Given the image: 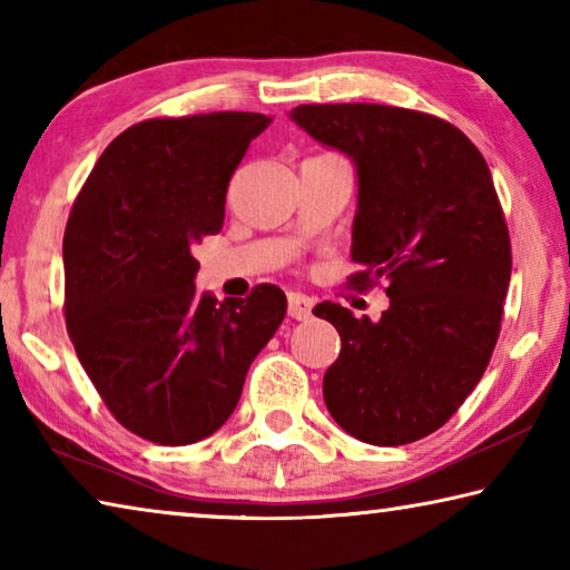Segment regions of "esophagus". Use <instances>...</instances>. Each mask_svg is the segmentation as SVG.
I'll use <instances>...</instances> for the list:
<instances>
[{"label":"esophagus","instance_id":"esophagus-1","mask_svg":"<svg viewBox=\"0 0 570 570\" xmlns=\"http://www.w3.org/2000/svg\"><path fill=\"white\" fill-rule=\"evenodd\" d=\"M312 306H314V302L308 296L298 294V292L288 294V316H292V320L306 322L308 316H312Z\"/></svg>","mask_w":570,"mask_h":570}]
</instances>
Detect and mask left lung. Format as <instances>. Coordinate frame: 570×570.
Masks as SVG:
<instances>
[{
    "instance_id": "8db88e82",
    "label": "left lung",
    "mask_w": 570,
    "mask_h": 570,
    "mask_svg": "<svg viewBox=\"0 0 570 570\" xmlns=\"http://www.w3.org/2000/svg\"><path fill=\"white\" fill-rule=\"evenodd\" d=\"M292 120L354 160L362 272L350 286L387 282L390 296L380 322L314 306L342 340L324 374L326 410L370 445L428 438L475 390L503 322L513 254L488 163L455 125L420 110L298 105Z\"/></svg>"
}]
</instances>
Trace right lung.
Instances as JSON below:
<instances>
[{"label": "right lung", "mask_w": 570, "mask_h": 570, "mask_svg": "<svg viewBox=\"0 0 570 570\" xmlns=\"http://www.w3.org/2000/svg\"><path fill=\"white\" fill-rule=\"evenodd\" d=\"M268 125L262 112L142 120L105 148L72 204L67 334L105 407L142 440L214 435L286 314L274 284L224 304L193 284V246L224 226L230 176Z\"/></svg>", "instance_id": "obj_1"}]
</instances>
